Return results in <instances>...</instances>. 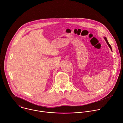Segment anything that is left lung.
<instances>
[{
	"label": "left lung",
	"mask_w": 123,
	"mask_h": 123,
	"mask_svg": "<svg viewBox=\"0 0 123 123\" xmlns=\"http://www.w3.org/2000/svg\"><path fill=\"white\" fill-rule=\"evenodd\" d=\"M104 39H105V40H106V43H107V44H108V45H109V47H110V48H111V50H112V49H111V45H110V44H109V43H108V40H107V38H106V37H104Z\"/></svg>",
	"instance_id": "8db88e82"
}]
</instances>
